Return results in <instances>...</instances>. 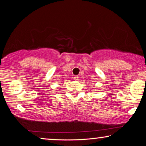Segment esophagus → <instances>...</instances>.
Instances as JSON below:
<instances>
[{"label":"esophagus","instance_id":"1","mask_svg":"<svg viewBox=\"0 0 146 146\" xmlns=\"http://www.w3.org/2000/svg\"><path fill=\"white\" fill-rule=\"evenodd\" d=\"M78 76H74V77H73V78L75 80H78Z\"/></svg>","mask_w":146,"mask_h":146}]
</instances>
